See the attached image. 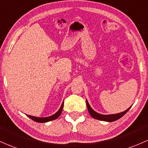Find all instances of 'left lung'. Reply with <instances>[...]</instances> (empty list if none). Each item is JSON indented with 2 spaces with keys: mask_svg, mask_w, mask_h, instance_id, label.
Segmentation results:
<instances>
[{
  "mask_svg": "<svg viewBox=\"0 0 148 148\" xmlns=\"http://www.w3.org/2000/svg\"><path fill=\"white\" fill-rule=\"evenodd\" d=\"M86 105H87L88 110V112L90 115H91V116L92 118H94V119H95L100 120V121H108V122L114 121H116V120L120 119L121 117H122L125 114L129 111V110H130V108H131V106L126 110H125V111L122 112H120V113L113 114H99L98 112H96L94 111V110H92L91 107H90V105H89L88 102L87 100H86Z\"/></svg>",
  "mask_w": 148,
  "mask_h": 148,
  "instance_id": "left-lung-1",
  "label": "left lung"
}]
</instances>
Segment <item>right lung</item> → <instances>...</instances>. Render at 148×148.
Returning <instances> with one entry per match:
<instances>
[{
	"label": "right lung",
	"mask_w": 148,
	"mask_h": 148,
	"mask_svg": "<svg viewBox=\"0 0 148 148\" xmlns=\"http://www.w3.org/2000/svg\"><path fill=\"white\" fill-rule=\"evenodd\" d=\"M63 105H64V102L62 103V105L60 107V108L59 109L58 112L54 114L51 115V116H46V117H36V116H31V115H27V116H29L30 119H32V120H34V121H36V122L38 123H45V122H48V121H53V120L58 119L60 116L62 111L63 109Z\"/></svg>",
	"instance_id": "obj_1"
}]
</instances>
